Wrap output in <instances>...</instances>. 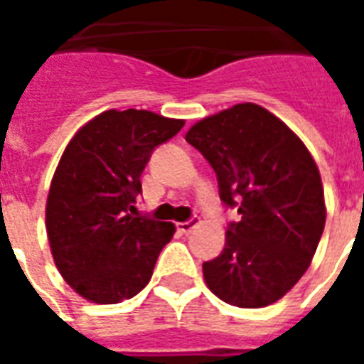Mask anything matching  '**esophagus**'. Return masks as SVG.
<instances>
[{"label":"esophagus","mask_w":364,"mask_h":364,"mask_svg":"<svg viewBox=\"0 0 364 364\" xmlns=\"http://www.w3.org/2000/svg\"><path fill=\"white\" fill-rule=\"evenodd\" d=\"M197 224H198L197 218H191V220H187V222H179V224H177V230H179L181 234H189L191 230L195 228Z\"/></svg>","instance_id":"34e87169"}]
</instances>
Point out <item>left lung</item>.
Listing matches in <instances>:
<instances>
[{
    "label": "left lung",
    "mask_w": 364,
    "mask_h": 364,
    "mask_svg": "<svg viewBox=\"0 0 364 364\" xmlns=\"http://www.w3.org/2000/svg\"><path fill=\"white\" fill-rule=\"evenodd\" d=\"M213 166L226 208H237L218 257L203 263L208 289L240 308L289 292L320 244L326 205L320 171L302 140L259 105L203 119L185 134Z\"/></svg>",
    "instance_id": "8db88e82"
}]
</instances>
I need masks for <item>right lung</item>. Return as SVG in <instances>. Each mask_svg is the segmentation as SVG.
Wrapping results in <instances>:
<instances>
[{
	"label": "right lung",
	"mask_w": 364,
	"mask_h": 364,
	"mask_svg": "<svg viewBox=\"0 0 364 364\" xmlns=\"http://www.w3.org/2000/svg\"><path fill=\"white\" fill-rule=\"evenodd\" d=\"M183 120L150 111H105L72 138L52 177L46 232L72 289L97 304L138 294L151 279L171 222L136 213L144 167Z\"/></svg>",
	"instance_id": "right-lung-1"
}]
</instances>
